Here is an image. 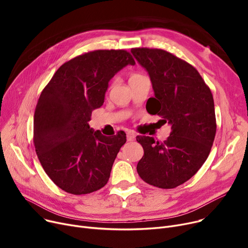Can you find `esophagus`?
Wrapping results in <instances>:
<instances>
[{
	"label": "esophagus",
	"instance_id": "34e87169",
	"mask_svg": "<svg viewBox=\"0 0 248 248\" xmlns=\"http://www.w3.org/2000/svg\"><path fill=\"white\" fill-rule=\"evenodd\" d=\"M135 139H136V135L134 133H132V132L126 133V140L128 141H133V140H135Z\"/></svg>",
	"mask_w": 248,
	"mask_h": 248
}]
</instances>
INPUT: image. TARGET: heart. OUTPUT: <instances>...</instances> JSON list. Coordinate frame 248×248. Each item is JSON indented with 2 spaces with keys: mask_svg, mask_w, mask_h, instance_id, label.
Segmentation results:
<instances>
[{
  "mask_svg": "<svg viewBox=\"0 0 248 248\" xmlns=\"http://www.w3.org/2000/svg\"><path fill=\"white\" fill-rule=\"evenodd\" d=\"M138 76H140V75H139V74H134V75L131 76V78H133V77H138Z\"/></svg>",
  "mask_w": 248,
  "mask_h": 248,
  "instance_id": "1",
  "label": "heart"
}]
</instances>
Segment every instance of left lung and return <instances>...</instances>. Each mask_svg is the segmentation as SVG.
<instances>
[{
	"mask_svg": "<svg viewBox=\"0 0 248 248\" xmlns=\"http://www.w3.org/2000/svg\"><path fill=\"white\" fill-rule=\"evenodd\" d=\"M134 57L148 72L155 97L148 112L171 126L164 142L139 136L144 155L137 166L146 183L172 189L192 178L211 151L216 120L210 88L192 65L161 49L134 48ZM148 106V103H147Z\"/></svg>",
	"mask_w": 248,
	"mask_h": 248,
	"instance_id": "1",
	"label": "left lung"
}]
</instances>
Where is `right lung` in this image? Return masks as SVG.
Returning a JSON list of instances; mask_svg holds the SVG:
<instances>
[{
    "mask_svg": "<svg viewBox=\"0 0 248 248\" xmlns=\"http://www.w3.org/2000/svg\"><path fill=\"white\" fill-rule=\"evenodd\" d=\"M135 64L124 50L88 52L61 65L43 89L34 114V145L44 171L65 192L88 194L108 183L125 134L106 137L88 122L103 104L111 78Z\"/></svg>",
    "mask_w": 248,
    "mask_h": 248,
    "instance_id": "1",
    "label": "right lung"
}]
</instances>
